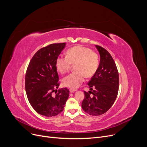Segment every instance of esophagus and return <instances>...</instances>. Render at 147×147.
<instances>
[{"instance_id": "1", "label": "esophagus", "mask_w": 147, "mask_h": 147, "mask_svg": "<svg viewBox=\"0 0 147 147\" xmlns=\"http://www.w3.org/2000/svg\"><path fill=\"white\" fill-rule=\"evenodd\" d=\"M76 90H76V89H73V88H71V89H70V92H71V93H74V92H76Z\"/></svg>"}]
</instances>
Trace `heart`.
I'll list each match as a JSON object with an SVG mask.
<instances>
[{
    "label": "heart",
    "instance_id": "heart-1",
    "mask_svg": "<svg viewBox=\"0 0 147 147\" xmlns=\"http://www.w3.org/2000/svg\"><path fill=\"white\" fill-rule=\"evenodd\" d=\"M76 71L63 79V85L71 88L79 87L84 81L85 77L90 78L96 72L99 66V57L90 48L81 45L75 46L67 51L66 56L60 55L55 61L57 71L62 74L68 72L75 65Z\"/></svg>",
    "mask_w": 147,
    "mask_h": 147
}]
</instances>
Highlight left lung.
Instances as JSON below:
<instances>
[{
  "label": "left lung",
  "instance_id": "obj_1",
  "mask_svg": "<svg viewBox=\"0 0 147 147\" xmlns=\"http://www.w3.org/2000/svg\"><path fill=\"white\" fill-rule=\"evenodd\" d=\"M96 47L100 54V63L88 82L90 91L84 92L85 97L81 105L86 113L93 116L100 115L110 109L117 98L119 87V76L114 59L105 49L99 45Z\"/></svg>",
  "mask_w": 147,
  "mask_h": 147
}]
</instances>
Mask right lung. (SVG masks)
<instances>
[{
    "label": "right lung",
    "instance_id": "right-lung-1",
    "mask_svg": "<svg viewBox=\"0 0 147 147\" xmlns=\"http://www.w3.org/2000/svg\"><path fill=\"white\" fill-rule=\"evenodd\" d=\"M65 46L66 43L53 44L40 48L27 67L25 77L27 98L33 108L42 115H58L68 99L69 89L55 90L60 84L55 61ZM54 91L56 95L53 96Z\"/></svg>",
    "mask_w": 147,
    "mask_h": 147
}]
</instances>
